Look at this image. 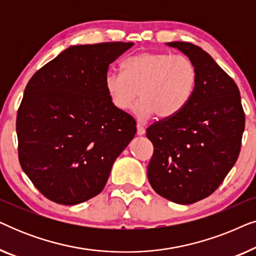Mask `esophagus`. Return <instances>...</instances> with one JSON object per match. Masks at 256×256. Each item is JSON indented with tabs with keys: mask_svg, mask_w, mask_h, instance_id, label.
Returning <instances> with one entry per match:
<instances>
[{
	"mask_svg": "<svg viewBox=\"0 0 256 256\" xmlns=\"http://www.w3.org/2000/svg\"><path fill=\"white\" fill-rule=\"evenodd\" d=\"M136 128H138V130H136V132H138V135H144V132H146V128L143 127V126L141 124H136Z\"/></svg>",
	"mask_w": 256,
	"mask_h": 256,
	"instance_id": "34e87169",
	"label": "esophagus"
}]
</instances>
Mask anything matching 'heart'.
Segmentation results:
<instances>
[{
    "instance_id": "1",
    "label": "heart",
    "mask_w": 256,
    "mask_h": 256,
    "mask_svg": "<svg viewBox=\"0 0 256 256\" xmlns=\"http://www.w3.org/2000/svg\"><path fill=\"white\" fill-rule=\"evenodd\" d=\"M124 73L108 71L104 88L110 102L118 110L132 107L138 94L141 100L134 113L141 120L154 114L169 118L190 101L197 84L194 62L183 54L142 52L122 62Z\"/></svg>"
}]
</instances>
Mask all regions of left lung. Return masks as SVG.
Segmentation results:
<instances>
[{
    "mask_svg": "<svg viewBox=\"0 0 256 256\" xmlns=\"http://www.w3.org/2000/svg\"><path fill=\"white\" fill-rule=\"evenodd\" d=\"M166 45L194 62L198 78L183 110L146 129L154 146L146 174L160 196L188 205L212 194L236 164L244 113L236 84L208 52L186 42Z\"/></svg>",
    "mask_w": 256,
    "mask_h": 256,
    "instance_id": "obj_1",
    "label": "left lung"
}]
</instances>
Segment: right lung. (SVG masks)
I'll use <instances>...</instances> for the list:
<instances>
[{"instance_id": "add662e5", "label": "right lung", "mask_w": 256, "mask_h": 256, "mask_svg": "<svg viewBox=\"0 0 256 256\" xmlns=\"http://www.w3.org/2000/svg\"><path fill=\"white\" fill-rule=\"evenodd\" d=\"M134 43L72 45L34 73L18 108L20 166L42 194L76 205L104 190L136 122L110 102L108 66Z\"/></svg>"}]
</instances>
